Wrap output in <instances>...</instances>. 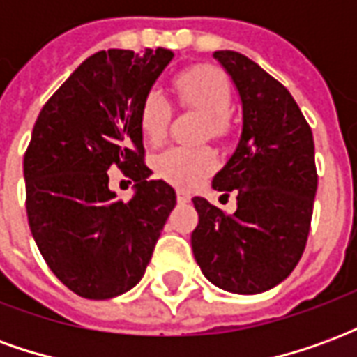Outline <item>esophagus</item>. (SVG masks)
Returning a JSON list of instances; mask_svg holds the SVG:
<instances>
[{
    "mask_svg": "<svg viewBox=\"0 0 357 357\" xmlns=\"http://www.w3.org/2000/svg\"><path fill=\"white\" fill-rule=\"evenodd\" d=\"M176 197H178L179 204H187V202H191V197H189L185 191H178V193H176Z\"/></svg>",
    "mask_w": 357,
    "mask_h": 357,
    "instance_id": "obj_1",
    "label": "esophagus"
}]
</instances>
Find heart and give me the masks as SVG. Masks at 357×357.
Segmentation results:
<instances>
[{
	"label": "heart",
	"mask_w": 357,
	"mask_h": 357,
	"mask_svg": "<svg viewBox=\"0 0 357 357\" xmlns=\"http://www.w3.org/2000/svg\"><path fill=\"white\" fill-rule=\"evenodd\" d=\"M174 93L183 109L204 116V137L222 141L231 132L229 107L231 88L218 68L197 65L187 68L174 80ZM172 105L160 91H149L139 107V128L149 143H160L168 133ZM216 155L206 147H170L155 158L156 174L172 185L193 189L216 170Z\"/></svg>",
	"instance_id": "obj_1"
}]
</instances>
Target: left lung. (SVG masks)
Wrapping results in <instances>:
<instances>
[{
    "instance_id": "left-lung-1",
    "label": "left lung",
    "mask_w": 357,
    "mask_h": 357,
    "mask_svg": "<svg viewBox=\"0 0 357 357\" xmlns=\"http://www.w3.org/2000/svg\"><path fill=\"white\" fill-rule=\"evenodd\" d=\"M214 59L239 91L243 132L212 187L237 195V210L229 216L195 197L191 247L210 283L258 294L291 275L306 247L317 191L314 135L289 89L262 66L237 51Z\"/></svg>"
}]
</instances>
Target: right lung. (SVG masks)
<instances>
[{
    "mask_svg": "<svg viewBox=\"0 0 357 357\" xmlns=\"http://www.w3.org/2000/svg\"><path fill=\"white\" fill-rule=\"evenodd\" d=\"M174 57L170 50L99 51L43 105L24 155L30 231L43 260L78 296L114 298L139 283L176 191L149 179L139 107ZM132 179L122 203L109 167Z\"/></svg>",
    "mask_w": 357,
    "mask_h": 357,
    "instance_id": "right-lung-1",
    "label": "right lung"
}]
</instances>
